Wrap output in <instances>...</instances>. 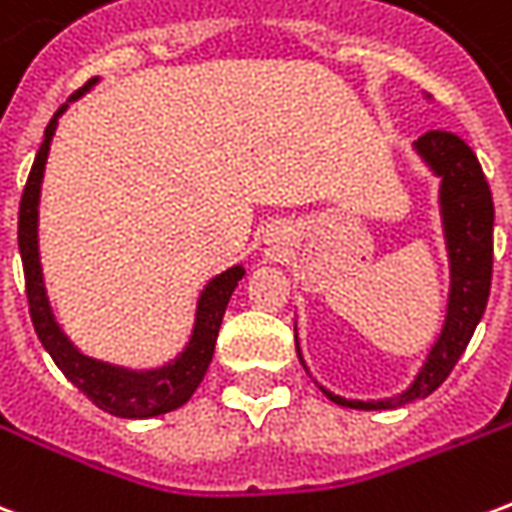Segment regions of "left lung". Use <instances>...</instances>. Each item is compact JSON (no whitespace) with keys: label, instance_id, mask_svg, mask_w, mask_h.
<instances>
[{"label":"left lung","instance_id":"obj_1","mask_svg":"<svg viewBox=\"0 0 512 512\" xmlns=\"http://www.w3.org/2000/svg\"><path fill=\"white\" fill-rule=\"evenodd\" d=\"M417 153L441 178V219L450 249V304L439 340L430 348L428 362L403 395L386 400H345L323 389L337 406L378 411L406 406L417 397H428L450 376L483 318L491 271H494V197L480 161L461 136L450 131H428L414 142ZM301 359V356H299Z\"/></svg>","mask_w":512,"mask_h":512}]
</instances>
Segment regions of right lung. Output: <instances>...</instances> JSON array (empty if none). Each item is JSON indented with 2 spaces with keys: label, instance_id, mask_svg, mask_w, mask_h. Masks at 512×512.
I'll return each instance as SVG.
<instances>
[{
  "label": "right lung",
  "instance_id": "obj_1",
  "mask_svg": "<svg viewBox=\"0 0 512 512\" xmlns=\"http://www.w3.org/2000/svg\"><path fill=\"white\" fill-rule=\"evenodd\" d=\"M93 84L95 79H90L84 87H79L71 95V101L87 93ZM65 106L68 104H62L54 112L51 123L46 126V136L40 142L35 164L29 169L27 186H24L21 205H18V249H21V263H24V282H27L32 326H35L43 348L54 359V365L60 367L65 378L79 392L90 397L95 406L104 408L106 414L126 419L158 417V414H167V411H175V408L183 406L194 395V389L200 386L205 373H208L227 301L233 296L235 285L244 277V268H227L224 274L211 279L208 288L202 290L200 301H197V321H194L191 340L186 345V351L172 365L134 373V370H126V367L104 365V362H95L90 356L79 354L71 345V340L60 332V326L51 315L38 257L40 180H43V169H46V158H49L51 136H54V128H57V120L65 112Z\"/></svg>",
  "mask_w": 512,
  "mask_h": 512
}]
</instances>
